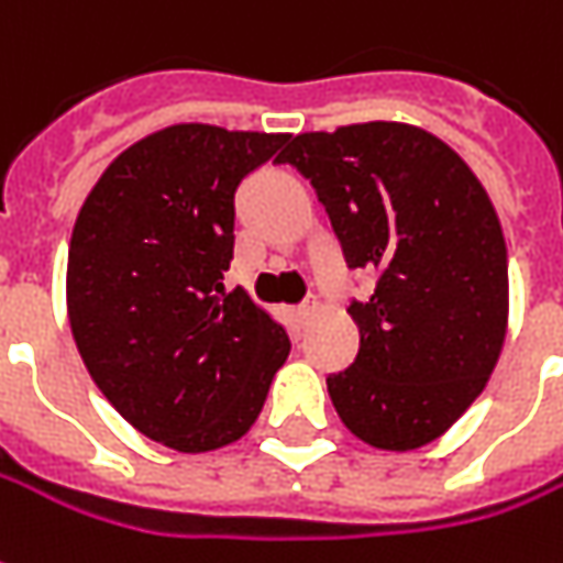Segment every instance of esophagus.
I'll list each match as a JSON object with an SVG mask.
<instances>
[{"label":"esophagus","mask_w":563,"mask_h":563,"mask_svg":"<svg viewBox=\"0 0 563 563\" xmlns=\"http://www.w3.org/2000/svg\"><path fill=\"white\" fill-rule=\"evenodd\" d=\"M317 311H320V301H317V296H308L301 305H298V317H301V320H311Z\"/></svg>","instance_id":"34e87169"}]
</instances>
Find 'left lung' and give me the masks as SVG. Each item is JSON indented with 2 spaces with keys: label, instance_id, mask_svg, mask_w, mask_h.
<instances>
[{
  "label": "left lung",
  "instance_id": "obj_1",
  "mask_svg": "<svg viewBox=\"0 0 563 563\" xmlns=\"http://www.w3.org/2000/svg\"><path fill=\"white\" fill-rule=\"evenodd\" d=\"M277 163L311 181L347 267L376 274L347 308L361 351L327 378L332 407L369 446H426L484 391L506 342V236L487 190L404 122L305 132Z\"/></svg>",
  "mask_w": 563,
  "mask_h": 563
}]
</instances>
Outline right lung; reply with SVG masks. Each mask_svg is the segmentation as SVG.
Wrapping results in <instances>:
<instances>
[{
  "instance_id": "1",
  "label": "right lung",
  "mask_w": 563,
  "mask_h": 563,
  "mask_svg": "<svg viewBox=\"0 0 563 563\" xmlns=\"http://www.w3.org/2000/svg\"><path fill=\"white\" fill-rule=\"evenodd\" d=\"M286 141L159 129L107 166L73 224L67 313L82 363L129 426L178 453L240 441L289 357L280 323L221 283L233 194Z\"/></svg>"
}]
</instances>
